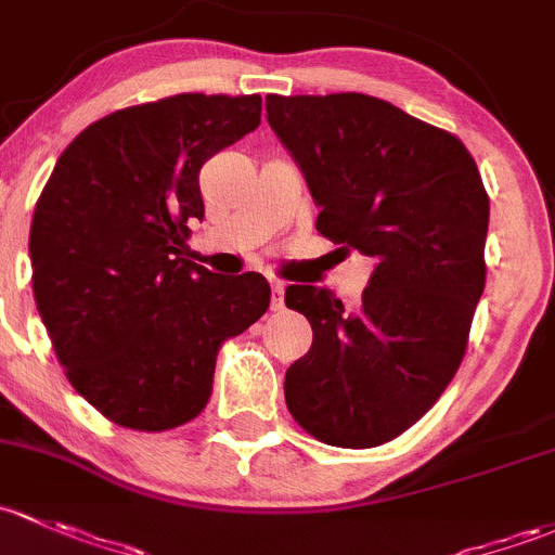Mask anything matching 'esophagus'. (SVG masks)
<instances>
[{"mask_svg": "<svg viewBox=\"0 0 555 555\" xmlns=\"http://www.w3.org/2000/svg\"><path fill=\"white\" fill-rule=\"evenodd\" d=\"M284 308V284L271 282V311H282Z\"/></svg>", "mask_w": 555, "mask_h": 555, "instance_id": "obj_1", "label": "esophagus"}]
</instances>
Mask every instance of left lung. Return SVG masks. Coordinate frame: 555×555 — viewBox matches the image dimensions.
Instances as JSON below:
<instances>
[{"label": "left lung", "instance_id": "8db88e82", "mask_svg": "<svg viewBox=\"0 0 555 555\" xmlns=\"http://www.w3.org/2000/svg\"><path fill=\"white\" fill-rule=\"evenodd\" d=\"M266 111L322 209L317 231L375 262L353 311L326 287H287L313 343L284 375V399L324 444H385L463 361L487 279L481 175L457 138L380 98L268 95Z\"/></svg>", "mask_w": 555, "mask_h": 555}]
</instances>
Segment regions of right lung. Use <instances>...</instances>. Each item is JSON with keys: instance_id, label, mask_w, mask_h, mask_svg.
Instances as JSON below:
<instances>
[{"instance_id": "right-lung-1", "label": "right lung", "mask_w": 555, "mask_h": 555, "mask_svg": "<svg viewBox=\"0 0 555 555\" xmlns=\"http://www.w3.org/2000/svg\"><path fill=\"white\" fill-rule=\"evenodd\" d=\"M260 125V95H185L92 121L55 162L31 220L34 300L57 361L111 423L170 430L212 393L218 348L271 287L185 260L199 170Z\"/></svg>"}]
</instances>
